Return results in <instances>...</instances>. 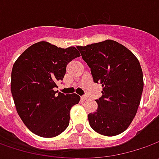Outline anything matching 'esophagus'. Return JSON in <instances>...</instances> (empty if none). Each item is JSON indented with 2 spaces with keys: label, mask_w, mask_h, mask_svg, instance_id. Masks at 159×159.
<instances>
[{
  "label": "esophagus",
  "mask_w": 159,
  "mask_h": 159,
  "mask_svg": "<svg viewBox=\"0 0 159 159\" xmlns=\"http://www.w3.org/2000/svg\"><path fill=\"white\" fill-rule=\"evenodd\" d=\"M80 98H81V100H82V101H85V100H87V99H88V96H87V95H82Z\"/></svg>",
  "instance_id": "34e87169"
}]
</instances>
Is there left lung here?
I'll list each match as a JSON object with an SVG mask.
<instances>
[{
    "label": "left lung",
    "instance_id": "8db88e82",
    "mask_svg": "<svg viewBox=\"0 0 159 159\" xmlns=\"http://www.w3.org/2000/svg\"><path fill=\"white\" fill-rule=\"evenodd\" d=\"M91 70L94 82L102 87L97 110L89 114L96 133L114 136L129 126L137 112L143 90L141 64L133 53L115 40L78 46Z\"/></svg>",
    "mask_w": 159,
    "mask_h": 159
}]
</instances>
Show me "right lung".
<instances>
[{
    "label": "right lung",
    "instance_id": "add662e5",
    "mask_svg": "<svg viewBox=\"0 0 159 159\" xmlns=\"http://www.w3.org/2000/svg\"><path fill=\"white\" fill-rule=\"evenodd\" d=\"M80 57L74 47L57 48L37 42L22 53L11 71V94L16 109L28 129L40 137L57 136L67 128L70 111L80 97L57 93L56 82L63 80L66 66Z\"/></svg>",
    "mask_w": 159,
    "mask_h": 159
}]
</instances>
